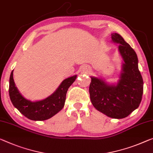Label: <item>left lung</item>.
<instances>
[{
    "label": "left lung",
    "instance_id": "left-lung-1",
    "mask_svg": "<svg viewBox=\"0 0 153 153\" xmlns=\"http://www.w3.org/2000/svg\"><path fill=\"white\" fill-rule=\"evenodd\" d=\"M114 42L119 44L124 63L120 79L116 85L91 77L90 85L91 102L98 111L108 117L121 119L127 117L139 107L142 99L144 82L138 68L135 51L117 33L111 34Z\"/></svg>",
    "mask_w": 153,
    "mask_h": 153
}]
</instances>
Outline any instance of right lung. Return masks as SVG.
Masks as SVG:
<instances>
[{"label":"right lung","mask_w":153,"mask_h":153,"mask_svg":"<svg viewBox=\"0 0 153 153\" xmlns=\"http://www.w3.org/2000/svg\"><path fill=\"white\" fill-rule=\"evenodd\" d=\"M13 71L9 78V94L13 106L21 114L31 120H46L55 116L64 106L67 91L76 80V75L65 79L57 90L46 99L31 102L23 97L18 91L13 81Z\"/></svg>","instance_id":"add662e5"}]
</instances>
